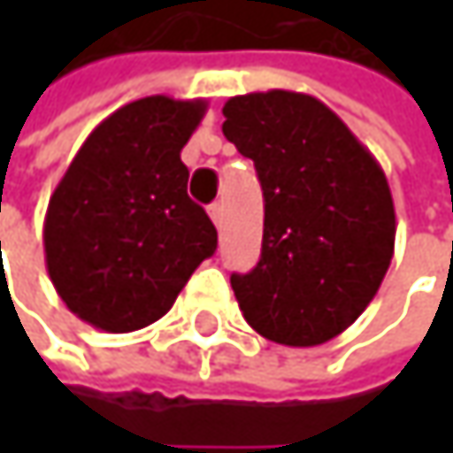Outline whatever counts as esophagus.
Here are the masks:
<instances>
[{
	"label": "esophagus",
	"mask_w": 453,
	"mask_h": 453,
	"mask_svg": "<svg viewBox=\"0 0 453 453\" xmlns=\"http://www.w3.org/2000/svg\"><path fill=\"white\" fill-rule=\"evenodd\" d=\"M210 218H212V223H215L218 227L223 226V220H226V210H223V204H220V202L210 204Z\"/></svg>",
	"instance_id": "obj_1"
}]
</instances>
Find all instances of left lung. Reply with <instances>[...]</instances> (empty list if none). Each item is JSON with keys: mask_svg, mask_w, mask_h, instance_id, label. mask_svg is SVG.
Returning <instances> with one entry per match:
<instances>
[{"mask_svg": "<svg viewBox=\"0 0 453 453\" xmlns=\"http://www.w3.org/2000/svg\"><path fill=\"white\" fill-rule=\"evenodd\" d=\"M223 134L257 167L262 257L230 275L246 322L283 346H319L378 294L396 241L378 159L319 99L296 91L230 96Z\"/></svg>", "mask_w": 453, "mask_h": 453, "instance_id": "1", "label": "left lung"}]
</instances>
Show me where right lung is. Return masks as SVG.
Segmentation results:
<instances>
[{"instance_id": "obj_1", "label": "right lung", "mask_w": 453, "mask_h": 453, "mask_svg": "<svg viewBox=\"0 0 453 453\" xmlns=\"http://www.w3.org/2000/svg\"><path fill=\"white\" fill-rule=\"evenodd\" d=\"M204 99L143 96L102 120L57 183L44 220L49 278L65 307L107 333L157 322L218 230L188 199L180 149Z\"/></svg>"}]
</instances>
